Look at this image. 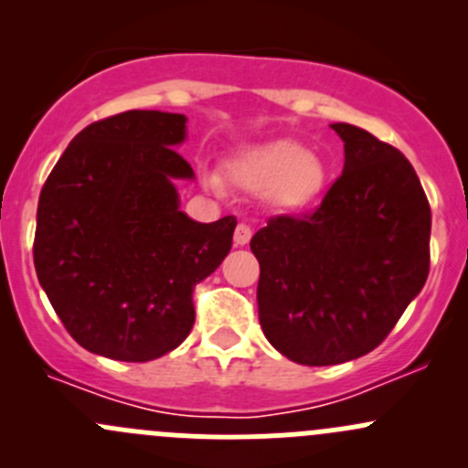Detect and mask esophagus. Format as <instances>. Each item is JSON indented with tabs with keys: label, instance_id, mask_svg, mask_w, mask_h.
Returning <instances> with one entry per match:
<instances>
[{
	"label": "esophagus",
	"instance_id": "1",
	"mask_svg": "<svg viewBox=\"0 0 468 468\" xmlns=\"http://www.w3.org/2000/svg\"><path fill=\"white\" fill-rule=\"evenodd\" d=\"M251 235H253L251 226L238 224V229H235L233 239H235V244H238V247H244V244H249V239H251Z\"/></svg>",
	"mask_w": 468,
	"mask_h": 468
}]
</instances>
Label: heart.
I'll list each match as a JSON object with an SVG mask.
<instances>
[{
  "label": "heart",
  "mask_w": 468,
  "mask_h": 468,
  "mask_svg": "<svg viewBox=\"0 0 468 468\" xmlns=\"http://www.w3.org/2000/svg\"><path fill=\"white\" fill-rule=\"evenodd\" d=\"M226 169L235 186L261 195L271 192L282 207L308 206L325 183V165L294 140L244 149Z\"/></svg>",
  "instance_id": "obj_1"
}]
</instances>
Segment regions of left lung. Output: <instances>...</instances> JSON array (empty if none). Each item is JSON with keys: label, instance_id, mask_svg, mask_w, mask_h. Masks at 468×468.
Wrapping results in <instances>:
<instances>
[{"label": "left lung", "instance_id": "8db88e82", "mask_svg": "<svg viewBox=\"0 0 468 468\" xmlns=\"http://www.w3.org/2000/svg\"><path fill=\"white\" fill-rule=\"evenodd\" d=\"M333 131L344 172L322 204L251 238L264 337L308 367L374 351L431 271V204L410 160L353 124Z\"/></svg>", "mask_w": 468, "mask_h": 468}]
</instances>
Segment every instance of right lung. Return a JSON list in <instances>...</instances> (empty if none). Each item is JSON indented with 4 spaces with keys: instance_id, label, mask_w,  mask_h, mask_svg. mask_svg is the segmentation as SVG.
I'll list each match as a JSON object with an SVG mask.
<instances>
[{
    "instance_id": "1",
    "label": "right lung",
    "mask_w": 468,
    "mask_h": 468,
    "mask_svg": "<svg viewBox=\"0 0 468 468\" xmlns=\"http://www.w3.org/2000/svg\"><path fill=\"white\" fill-rule=\"evenodd\" d=\"M186 115L126 111L92 122L42 186L33 264L68 333L97 356L149 362L195 325L192 290L233 247L238 219L178 210L192 178L174 146Z\"/></svg>"
}]
</instances>
